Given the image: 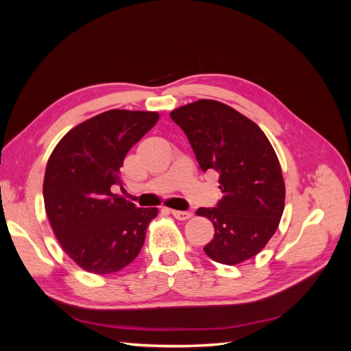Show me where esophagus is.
<instances>
[{"label":"esophagus","instance_id":"1","mask_svg":"<svg viewBox=\"0 0 351 351\" xmlns=\"http://www.w3.org/2000/svg\"><path fill=\"white\" fill-rule=\"evenodd\" d=\"M171 214L176 219H180V221H186L193 217V212L190 210H171Z\"/></svg>","mask_w":351,"mask_h":351}]
</instances>
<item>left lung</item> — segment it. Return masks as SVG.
<instances>
[{
    "mask_svg": "<svg viewBox=\"0 0 351 351\" xmlns=\"http://www.w3.org/2000/svg\"><path fill=\"white\" fill-rule=\"evenodd\" d=\"M169 115L186 133L202 171L219 174L218 205L196 210L215 228L205 253L224 265L256 256L277 231L285 200L280 161L268 137L218 101L199 99Z\"/></svg>",
    "mask_w": 351,
    "mask_h": 351,
    "instance_id": "8db88e82",
    "label": "left lung"
}]
</instances>
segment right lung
<instances>
[{
  "instance_id": "obj_1",
  "label": "right lung",
  "mask_w": 351,
  "mask_h": 351,
  "mask_svg": "<svg viewBox=\"0 0 351 351\" xmlns=\"http://www.w3.org/2000/svg\"><path fill=\"white\" fill-rule=\"evenodd\" d=\"M158 112L110 110L71 129L52 151L44 178L45 210L62 250L84 271L112 274L139 254L156 208L112 193L134 143Z\"/></svg>"
}]
</instances>
